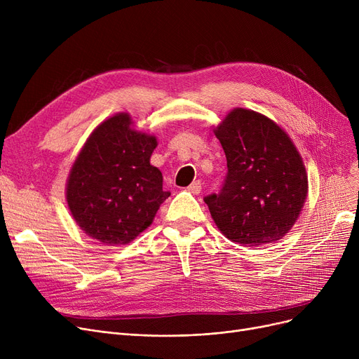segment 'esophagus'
<instances>
[{
	"label": "esophagus",
	"instance_id": "obj_1",
	"mask_svg": "<svg viewBox=\"0 0 359 359\" xmlns=\"http://www.w3.org/2000/svg\"><path fill=\"white\" fill-rule=\"evenodd\" d=\"M201 191H202V184H201L199 180L194 182L191 186H187V192H191V194H194V195H199Z\"/></svg>",
	"mask_w": 359,
	"mask_h": 359
}]
</instances>
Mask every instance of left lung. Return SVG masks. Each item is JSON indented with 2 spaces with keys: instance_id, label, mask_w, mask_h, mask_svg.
<instances>
[{
  "instance_id": "left-lung-1",
  "label": "left lung",
  "mask_w": 359,
  "mask_h": 359,
  "mask_svg": "<svg viewBox=\"0 0 359 359\" xmlns=\"http://www.w3.org/2000/svg\"><path fill=\"white\" fill-rule=\"evenodd\" d=\"M227 157L219 194L203 201L229 240L250 248L284 237L304 206L306 167L287 132L255 110L237 107L214 129Z\"/></svg>"
}]
</instances>
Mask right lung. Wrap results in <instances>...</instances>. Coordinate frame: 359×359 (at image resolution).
I'll return each mask as SVG.
<instances>
[{"mask_svg":"<svg viewBox=\"0 0 359 359\" xmlns=\"http://www.w3.org/2000/svg\"><path fill=\"white\" fill-rule=\"evenodd\" d=\"M128 113L102 122L81 148L67 180L72 218L91 238L121 246L153 222L170 196L149 164L157 138L132 128Z\"/></svg>","mask_w":359,"mask_h":359,"instance_id":"obj_1","label":"right lung"}]
</instances>
